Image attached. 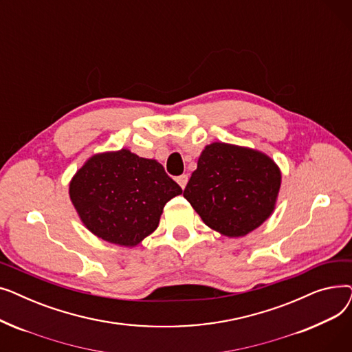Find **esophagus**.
Instances as JSON below:
<instances>
[{
  "mask_svg": "<svg viewBox=\"0 0 352 352\" xmlns=\"http://www.w3.org/2000/svg\"><path fill=\"white\" fill-rule=\"evenodd\" d=\"M177 182L179 184V187L184 190V188H186V186H187V182H188V175H186V174L179 175V177L177 178Z\"/></svg>",
  "mask_w": 352,
  "mask_h": 352,
  "instance_id": "34e87169",
  "label": "esophagus"
}]
</instances>
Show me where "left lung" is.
I'll return each instance as SVG.
<instances>
[{
    "label": "left lung",
    "mask_w": 352,
    "mask_h": 352,
    "mask_svg": "<svg viewBox=\"0 0 352 352\" xmlns=\"http://www.w3.org/2000/svg\"><path fill=\"white\" fill-rule=\"evenodd\" d=\"M281 170L254 148L212 142L202 150L184 197L211 230L230 238L250 234L272 215Z\"/></svg>",
    "instance_id": "left-lung-1"
}]
</instances>
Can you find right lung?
<instances>
[{"label": "right lung", "mask_w": 352, "mask_h": 352, "mask_svg": "<svg viewBox=\"0 0 352 352\" xmlns=\"http://www.w3.org/2000/svg\"><path fill=\"white\" fill-rule=\"evenodd\" d=\"M68 192L88 231L131 248L157 230L164 206L182 190L157 160L122 148L88 158L71 178Z\"/></svg>", "instance_id": "1"}]
</instances>
